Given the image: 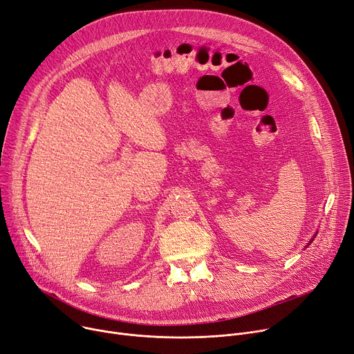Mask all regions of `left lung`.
Listing matches in <instances>:
<instances>
[{"mask_svg":"<svg viewBox=\"0 0 354 354\" xmlns=\"http://www.w3.org/2000/svg\"><path fill=\"white\" fill-rule=\"evenodd\" d=\"M311 241H313V240H311Z\"/></svg>","mask_w":354,"mask_h":354,"instance_id":"left-lung-1","label":"left lung"}]
</instances>
